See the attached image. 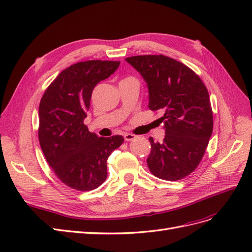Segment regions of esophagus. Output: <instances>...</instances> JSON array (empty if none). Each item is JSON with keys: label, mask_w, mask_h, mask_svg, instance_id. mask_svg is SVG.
Returning a JSON list of instances; mask_svg holds the SVG:
<instances>
[{"label": "esophagus", "mask_w": 252, "mask_h": 252, "mask_svg": "<svg viewBox=\"0 0 252 252\" xmlns=\"http://www.w3.org/2000/svg\"><path fill=\"white\" fill-rule=\"evenodd\" d=\"M135 138H136V136H135L134 134H132V133H125V134H124V140H125L126 142L132 141V140H134Z\"/></svg>", "instance_id": "34e87169"}]
</instances>
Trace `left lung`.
<instances>
[{"mask_svg": "<svg viewBox=\"0 0 252 252\" xmlns=\"http://www.w3.org/2000/svg\"><path fill=\"white\" fill-rule=\"evenodd\" d=\"M125 60L147 83L149 109L164 113L158 120L165 128L163 142L149 138L150 172L166 181L187 177L199 166L212 133L207 88L189 67L163 55Z\"/></svg>", "mask_w": 252, "mask_h": 252, "instance_id": "1", "label": "left lung"}]
</instances>
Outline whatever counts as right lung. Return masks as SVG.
Returning a JSON list of instances; mask_svg holds the SVG:
<instances>
[{
    "instance_id": "add662e5",
    "label": "right lung",
    "mask_w": 252,
    "mask_h": 252,
    "mask_svg": "<svg viewBox=\"0 0 252 252\" xmlns=\"http://www.w3.org/2000/svg\"><path fill=\"white\" fill-rule=\"evenodd\" d=\"M118 61L93 60L69 66L45 91L39 107V141L47 163L68 187L97 188L107 178V158L124 138L97 136L84 124L91 94L118 69Z\"/></svg>"
}]
</instances>
